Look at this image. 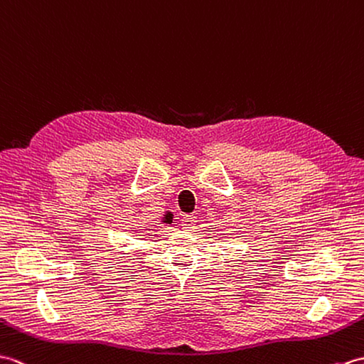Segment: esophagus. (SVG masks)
Here are the masks:
<instances>
[{
	"mask_svg": "<svg viewBox=\"0 0 364 364\" xmlns=\"http://www.w3.org/2000/svg\"><path fill=\"white\" fill-rule=\"evenodd\" d=\"M196 223H198V218L195 215H183L182 220H181V225H182V229H185V230L195 229Z\"/></svg>",
	"mask_w": 364,
	"mask_h": 364,
	"instance_id": "esophagus-1",
	"label": "esophagus"
}]
</instances>
